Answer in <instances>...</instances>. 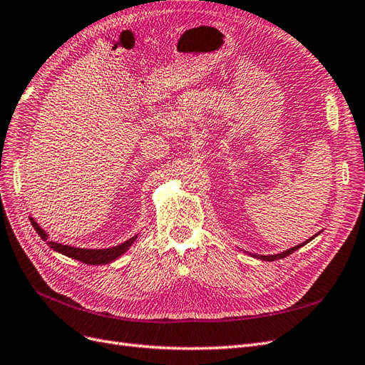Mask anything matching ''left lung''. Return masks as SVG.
<instances>
[{"mask_svg":"<svg viewBox=\"0 0 365 365\" xmlns=\"http://www.w3.org/2000/svg\"><path fill=\"white\" fill-rule=\"evenodd\" d=\"M314 237H317V235H315ZM314 237H311V239H309V240H312ZM309 240L303 242V244H300V245H295V247L289 248L288 251H283L282 254H274V256H257V254H251V256H252V257H256V259H260V260H268V262H274V260H279V259H283V257H286V256H289V254H292V252H294V251H297L298 248H302L303 245H306Z\"/></svg>","mask_w":365,"mask_h":365,"instance_id":"left-lung-1","label":"left lung"}]
</instances>
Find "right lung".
Segmentation results:
<instances>
[{"label": "right lung", "instance_id": "right-lung-1", "mask_svg": "<svg viewBox=\"0 0 365 365\" xmlns=\"http://www.w3.org/2000/svg\"><path fill=\"white\" fill-rule=\"evenodd\" d=\"M30 222H31L33 228L36 230V233L41 236V239L46 240L51 250L58 251V252L63 254V256H67V257H71V259H76V260H79L82 263H86V264H106V263H111L113 260L118 259L121 254L126 252V250L132 244H134L135 239H137V236H134V237H130L129 240L123 242V244H121V245H117V247H113V248L85 250V248H76V247H70V245L56 244V242H50V240H47L48 235L35 222V219L30 217Z\"/></svg>", "mask_w": 365, "mask_h": 365}]
</instances>
